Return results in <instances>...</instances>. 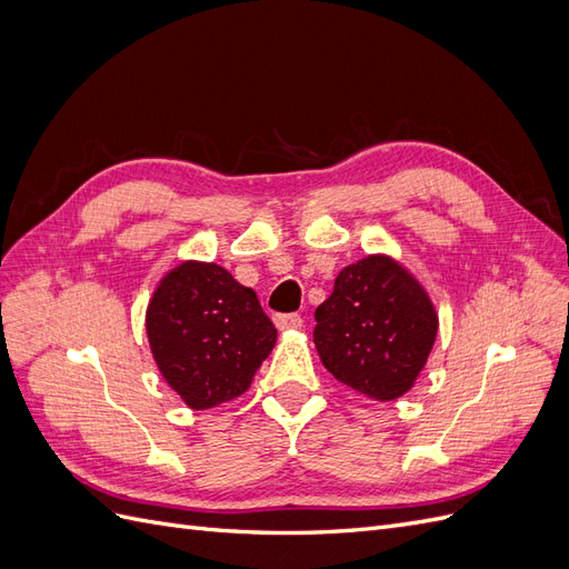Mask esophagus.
Here are the masks:
<instances>
[{
	"mask_svg": "<svg viewBox=\"0 0 569 569\" xmlns=\"http://www.w3.org/2000/svg\"><path fill=\"white\" fill-rule=\"evenodd\" d=\"M274 325H278V330H299V327L303 325L301 316L299 313H280L274 316Z\"/></svg>",
	"mask_w": 569,
	"mask_h": 569,
	"instance_id": "34e87169",
	"label": "esophagus"
}]
</instances>
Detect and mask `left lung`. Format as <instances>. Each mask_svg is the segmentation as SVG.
<instances>
[{"mask_svg":"<svg viewBox=\"0 0 569 569\" xmlns=\"http://www.w3.org/2000/svg\"><path fill=\"white\" fill-rule=\"evenodd\" d=\"M316 322L322 366L375 401L399 399L416 385L439 330L422 284L389 256L343 268Z\"/></svg>","mask_w":569,"mask_h":569,"instance_id":"1","label":"left lung"}]
</instances>
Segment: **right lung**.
I'll return each mask as SVG.
<instances>
[{"label": "right lung", "instance_id": "right-lung-1", "mask_svg": "<svg viewBox=\"0 0 569 569\" xmlns=\"http://www.w3.org/2000/svg\"><path fill=\"white\" fill-rule=\"evenodd\" d=\"M147 337L163 380L194 410L242 396L278 330L256 291L216 263L184 261L159 282Z\"/></svg>", "mask_w": 569, "mask_h": 569}]
</instances>
